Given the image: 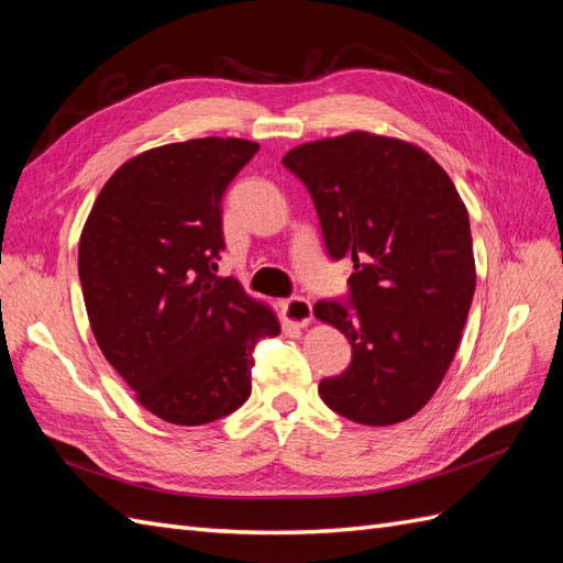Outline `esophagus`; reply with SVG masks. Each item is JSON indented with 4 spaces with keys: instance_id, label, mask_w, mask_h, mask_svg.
<instances>
[{
    "instance_id": "obj_1",
    "label": "esophagus",
    "mask_w": 563,
    "mask_h": 563,
    "mask_svg": "<svg viewBox=\"0 0 563 563\" xmlns=\"http://www.w3.org/2000/svg\"><path fill=\"white\" fill-rule=\"evenodd\" d=\"M282 312H284V319L288 323H294V327H308V323L312 321V302L308 298H300V296H294L282 302Z\"/></svg>"
}]
</instances>
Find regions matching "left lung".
Masks as SVG:
<instances>
[{
  "instance_id": "8db88e82",
  "label": "left lung",
  "mask_w": 563,
  "mask_h": 563,
  "mask_svg": "<svg viewBox=\"0 0 563 563\" xmlns=\"http://www.w3.org/2000/svg\"><path fill=\"white\" fill-rule=\"evenodd\" d=\"M317 207L331 258H352L350 305L314 317L345 333L350 366L319 383L329 408L360 424L413 418L444 380L474 296L470 216L422 147L350 131L286 152Z\"/></svg>"
}]
</instances>
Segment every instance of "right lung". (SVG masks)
<instances>
[{"label":"right lung","mask_w":563,"mask_h":563,"mask_svg":"<svg viewBox=\"0 0 563 563\" xmlns=\"http://www.w3.org/2000/svg\"><path fill=\"white\" fill-rule=\"evenodd\" d=\"M258 152L244 139H192L124 162L79 236L84 305L100 352L152 416L207 424L251 395L253 345L277 314L216 277L223 192Z\"/></svg>","instance_id":"add662e5"}]
</instances>
